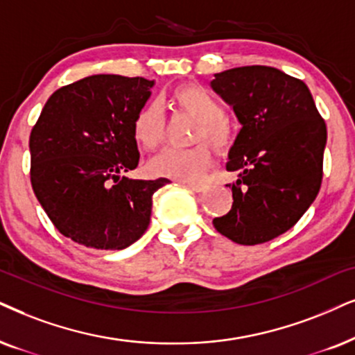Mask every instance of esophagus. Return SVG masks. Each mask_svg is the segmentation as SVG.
<instances>
[{
  "label": "esophagus",
  "instance_id": "esophagus-1",
  "mask_svg": "<svg viewBox=\"0 0 355 355\" xmlns=\"http://www.w3.org/2000/svg\"><path fill=\"white\" fill-rule=\"evenodd\" d=\"M187 187L190 188V190L196 191V193L205 191L206 188H208V185H206V183H203V182H188V183H187Z\"/></svg>",
  "mask_w": 355,
  "mask_h": 355
}]
</instances>
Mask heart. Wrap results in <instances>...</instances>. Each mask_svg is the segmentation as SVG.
<instances>
[{"mask_svg": "<svg viewBox=\"0 0 355 355\" xmlns=\"http://www.w3.org/2000/svg\"><path fill=\"white\" fill-rule=\"evenodd\" d=\"M172 100L178 107L200 121L195 141H208L218 150H227L232 144V129L224 119V107L208 89L196 83L175 88ZM165 123L162 110L157 103H147L137 111L132 121V136L142 149L154 150L162 144ZM211 164V150L206 144L188 149L168 147L152 160L149 168L159 177L190 182L203 177Z\"/></svg>", "mask_w": 355, "mask_h": 355, "instance_id": "1", "label": "heart"}]
</instances>
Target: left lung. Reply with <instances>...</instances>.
I'll return each mask as SVG.
<instances>
[{
	"label": "left lung",
	"mask_w": 355,
	"mask_h": 355,
	"mask_svg": "<svg viewBox=\"0 0 355 355\" xmlns=\"http://www.w3.org/2000/svg\"><path fill=\"white\" fill-rule=\"evenodd\" d=\"M211 88L232 106L241 131L226 168L232 208L213 224L242 245L275 239L293 227L320 191L327 131L302 80L266 65L214 75Z\"/></svg>",
	"instance_id": "obj_1"
}]
</instances>
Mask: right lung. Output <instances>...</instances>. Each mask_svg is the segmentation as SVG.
Wrapping results in <instances>:
<instances>
[{
  "label": "right lung",
  "mask_w": 355,
  "mask_h": 355,
  "mask_svg": "<svg viewBox=\"0 0 355 355\" xmlns=\"http://www.w3.org/2000/svg\"><path fill=\"white\" fill-rule=\"evenodd\" d=\"M154 80L92 75L58 88L31 131V183L65 237L87 248L121 250L150 223L152 195L167 178L125 177L139 164L134 116Z\"/></svg>",
  "instance_id": "obj_1"
}]
</instances>
